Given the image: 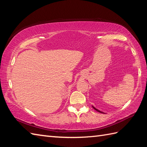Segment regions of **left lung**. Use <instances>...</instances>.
<instances>
[{
	"instance_id": "obj_1",
	"label": "left lung",
	"mask_w": 147,
	"mask_h": 147,
	"mask_svg": "<svg viewBox=\"0 0 147 147\" xmlns=\"http://www.w3.org/2000/svg\"><path fill=\"white\" fill-rule=\"evenodd\" d=\"M93 109H95V110H96V111H98V112H101V113H104V112H101V111H100L99 110H98V109H96V108H95L94 107H93Z\"/></svg>"
}]
</instances>
